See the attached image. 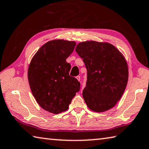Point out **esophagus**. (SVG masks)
I'll return each instance as SVG.
<instances>
[{
  "label": "esophagus",
  "mask_w": 149,
  "mask_h": 149,
  "mask_svg": "<svg viewBox=\"0 0 149 149\" xmlns=\"http://www.w3.org/2000/svg\"><path fill=\"white\" fill-rule=\"evenodd\" d=\"M76 79L79 80V81H80V76H77V77H76Z\"/></svg>",
  "instance_id": "esophagus-1"
}]
</instances>
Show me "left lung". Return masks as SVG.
Here are the masks:
<instances>
[{
    "label": "left lung",
    "mask_w": 149,
    "mask_h": 149,
    "mask_svg": "<svg viewBox=\"0 0 149 149\" xmlns=\"http://www.w3.org/2000/svg\"><path fill=\"white\" fill-rule=\"evenodd\" d=\"M76 52L87 69L82 95L88 108L98 113L113 108L123 95L128 80L123 55L111 44L92 40L79 43Z\"/></svg>",
    "instance_id": "left-lung-1"
}]
</instances>
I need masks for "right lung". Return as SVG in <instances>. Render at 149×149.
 I'll list each match as a JSON object with an SVG mask.
<instances>
[{
	"instance_id": "obj_1",
	"label": "right lung",
	"mask_w": 149,
	"mask_h": 149,
	"mask_svg": "<svg viewBox=\"0 0 149 149\" xmlns=\"http://www.w3.org/2000/svg\"><path fill=\"white\" fill-rule=\"evenodd\" d=\"M75 46L74 41H49L30 63L28 80L31 92L38 105L49 113L67 111L80 90V83L69 75L70 65L66 61Z\"/></svg>"
}]
</instances>
